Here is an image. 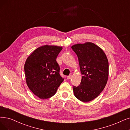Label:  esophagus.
<instances>
[{
    "label": "esophagus",
    "mask_w": 130,
    "mask_h": 130,
    "mask_svg": "<svg viewBox=\"0 0 130 130\" xmlns=\"http://www.w3.org/2000/svg\"><path fill=\"white\" fill-rule=\"evenodd\" d=\"M67 79H71V75H70L68 76L67 77Z\"/></svg>",
    "instance_id": "obj_1"
}]
</instances>
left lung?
Wrapping results in <instances>:
<instances>
[{
    "mask_svg": "<svg viewBox=\"0 0 130 130\" xmlns=\"http://www.w3.org/2000/svg\"><path fill=\"white\" fill-rule=\"evenodd\" d=\"M78 58L81 74L80 85L73 86L74 95L82 102L94 99L104 89L108 78L109 64L103 50L92 43L71 47Z\"/></svg>",
    "mask_w": 130,
    "mask_h": 130,
    "instance_id": "left-lung-1",
    "label": "left lung"
}]
</instances>
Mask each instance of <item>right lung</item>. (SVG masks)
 Instances as JSON below:
<instances>
[{
    "label": "right lung",
    "mask_w": 130,
    "mask_h": 130,
    "mask_svg": "<svg viewBox=\"0 0 130 130\" xmlns=\"http://www.w3.org/2000/svg\"><path fill=\"white\" fill-rule=\"evenodd\" d=\"M62 50L59 46L44 45L35 50L26 60V82L29 89L41 99L53 96L64 80L56 61Z\"/></svg>",
    "instance_id": "right-lung-1"
}]
</instances>
